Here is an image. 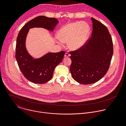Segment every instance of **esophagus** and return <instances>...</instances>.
<instances>
[{
  "label": "esophagus",
  "instance_id": "34e87169",
  "mask_svg": "<svg viewBox=\"0 0 126 126\" xmlns=\"http://www.w3.org/2000/svg\"><path fill=\"white\" fill-rule=\"evenodd\" d=\"M70 54L68 53H66L65 54V57H69L70 56Z\"/></svg>",
  "mask_w": 126,
  "mask_h": 126
}]
</instances>
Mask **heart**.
<instances>
[{
    "mask_svg": "<svg viewBox=\"0 0 126 126\" xmlns=\"http://www.w3.org/2000/svg\"><path fill=\"white\" fill-rule=\"evenodd\" d=\"M90 32V27L85 22L69 23L59 31L58 37L62 42H69L70 48L77 50L81 48L87 41Z\"/></svg>",
    "mask_w": 126,
    "mask_h": 126,
    "instance_id": "b5f03b06",
    "label": "heart"
}]
</instances>
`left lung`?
Returning <instances> with one entry per match:
<instances>
[{
	"label": "left lung",
	"mask_w": 126,
	"mask_h": 126,
	"mask_svg": "<svg viewBox=\"0 0 126 126\" xmlns=\"http://www.w3.org/2000/svg\"><path fill=\"white\" fill-rule=\"evenodd\" d=\"M91 37L78 50L69 52L71 75L77 82L90 84L103 77L108 70L113 54L111 35L101 22L91 18Z\"/></svg>",
	"instance_id": "left-lung-1"
}]
</instances>
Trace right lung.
I'll use <instances>...</instances> for the list:
<instances>
[{"label":"right lung","mask_w":126,"mask_h":126,"mask_svg":"<svg viewBox=\"0 0 126 126\" xmlns=\"http://www.w3.org/2000/svg\"><path fill=\"white\" fill-rule=\"evenodd\" d=\"M58 23L55 18L39 16L28 22L21 29L16 40L15 57L24 76L34 83L44 84L51 79L55 67L62 62L65 51L48 53L42 57L34 59L28 53L25 41L29 29L41 27L53 31Z\"/></svg>","instance_id":"1"}]
</instances>
